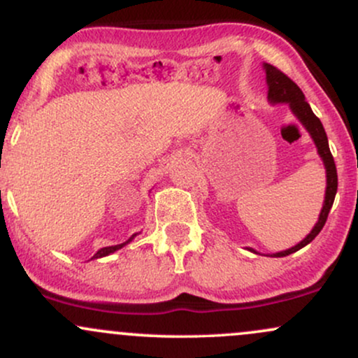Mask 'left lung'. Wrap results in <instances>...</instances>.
I'll return each mask as SVG.
<instances>
[{
	"instance_id": "left-lung-1",
	"label": "left lung",
	"mask_w": 358,
	"mask_h": 358,
	"mask_svg": "<svg viewBox=\"0 0 358 358\" xmlns=\"http://www.w3.org/2000/svg\"><path fill=\"white\" fill-rule=\"evenodd\" d=\"M264 71H266V81H267V99L271 104H280L286 103L291 108L292 115L299 120L301 125L306 128L309 136L315 142L316 150H318V155L323 160L324 171H327V189H324V201L323 208H321L318 222L315 223L313 230L308 233L306 238H303L298 245L287 248V250L277 252V254H272V257H286L294 254V252L301 250L303 247H306L308 243H311L313 240L316 238V235L323 230L324 223H327L328 213H330L333 201H335L336 187H338V176H336V166L335 160H333V155L330 152V147H328V136L327 131H324L323 125H321L320 118L313 113L311 106H309L306 98H304L303 91L299 90V86L294 81L287 78L284 72H280L277 67L271 66V64L264 62ZM252 252H255L254 248H250ZM257 254V252H255Z\"/></svg>"
}]
</instances>
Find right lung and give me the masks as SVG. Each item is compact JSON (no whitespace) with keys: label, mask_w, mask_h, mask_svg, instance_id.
<instances>
[{"label":"right lung","mask_w":358,"mask_h":358,"mask_svg":"<svg viewBox=\"0 0 358 358\" xmlns=\"http://www.w3.org/2000/svg\"><path fill=\"white\" fill-rule=\"evenodd\" d=\"M136 235H138V233H135V235H131L130 238H128L127 242H123V243H118V245H111V247H103L101 250H98V252H96L94 255H92V259H101V257H106V255H111V254H115L116 250H120V248H123V247H125V245L130 243L131 240H134Z\"/></svg>","instance_id":"obj_1"}]
</instances>
